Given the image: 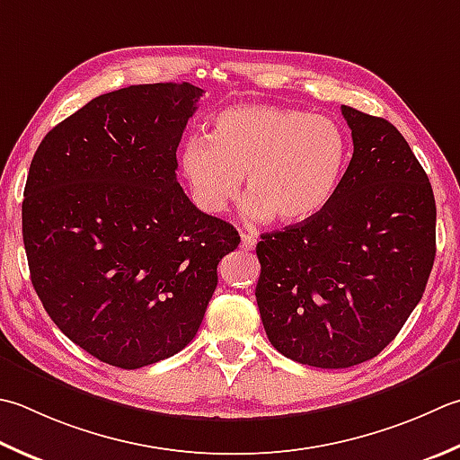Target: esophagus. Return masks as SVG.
Wrapping results in <instances>:
<instances>
[{
  "mask_svg": "<svg viewBox=\"0 0 460 460\" xmlns=\"http://www.w3.org/2000/svg\"><path fill=\"white\" fill-rule=\"evenodd\" d=\"M257 245V239L253 235H247V233H241V249L243 251H253Z\"/></svg>",
  "mask_w": 460,
  "mask_h": 460,
  "instance_id": "34e87169",
  "label": "esophagus"
}]
</instances>
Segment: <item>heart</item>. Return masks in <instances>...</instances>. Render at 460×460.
<instances>
[{
	"label": "heart",
	"mask_w": 460,
	"mask_h": 460,
	"mask_svg": "<svg viewBox=\"0 0 460 460\" xmlns=\"http://www.w3.org/2000/svg\"><path fill=\"white\" fill-rule=\"evenodd\" d=\"M349 161L345 129L327 115L277 105H233L213 117L209 137L191 135L179 167L199 209L223 213L243 175L253 219L301 223L325 209Z\"/></svg>",
	"instance_id": "obj_1"
}]
</instances>
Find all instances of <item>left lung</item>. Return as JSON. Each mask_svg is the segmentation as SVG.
I'll list each match as a JSON object with an SVG mask.
<instances>
[{
	"mask_svg": "<svg viewBox=\"0 0 460 460\" xmlns=\"http://www.w3.org/2000/svg\"><path fill=\"white\" fill-rule=\"evenodd\" d=\"M353 157L311 219L257 243V305L271 345L296 363L347 368L397 337L437 253V205L425 169L383 117L341 105Z\"/></svg>",
	"mask_w": 460,
	"mask_h": 460,
	"instance_id": "obj_1",
	"label": "left lung"
}]
</instances>
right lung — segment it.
Masks as SVG:
<instances>
[{
	"label": "right lung",
	"mask_w": 460,
	"mask_h": 460,
	"mask_svg": "<svg viewBox=\"0 0 460 460\" xmlns=\"http://www.w3.org/2000/svg\"><path fill=\"white\" fill-rule=\"evenodd\" d=\"M203 89L129 85L56 125L31 159L22 223L33 289L67 339L139 368L185 349L239 233L189 201L177 147Z\"/></svg>",
	"instance_id": "right-lung-1"
}]
</instances>
